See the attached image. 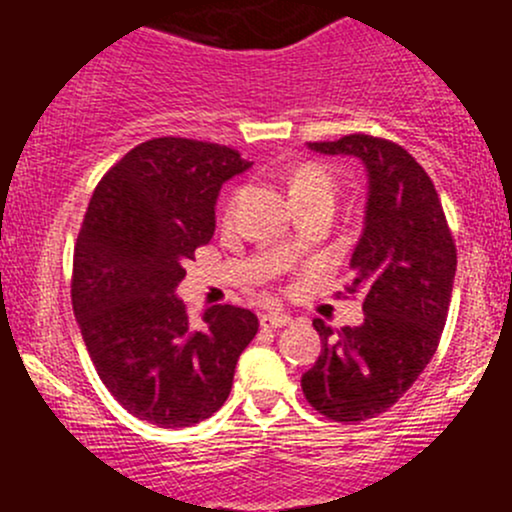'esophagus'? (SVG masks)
<instances>
[{
	"instance_id": "1",
	"label": "esophagus",
	"mask_w": 512,
	"mask_h": 512,
	"mask_svg": "<svg viewBox=\"0 0 512 512\" xmlns=\"http://www.w3.org/2000/svg\"><path fill=\"white\" fill-rule=\"evenodd\" d=\"M289 322H292V317H287V314H262L260 317V324L265 329H282Z\"/></svg>"
}]
</instances>
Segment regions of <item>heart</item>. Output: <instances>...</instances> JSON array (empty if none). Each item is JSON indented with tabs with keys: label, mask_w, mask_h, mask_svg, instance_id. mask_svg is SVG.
Segmentation results:
<instances>
[{
	"label": "heart",
	"mask_w": 512,
	"mask_h": 512,
	"mask_svg": "<svg viewBox=\"0 0 512 512\" xmlns=\"http://www.w3.org/2000/svg\"><path fill=\"white\" fill-rule=\"evenodd\" d=\"M334 190H337V185H334L332 175H329L322 165H302V168L292 175V180H289V193H292L294 200H297L299 195H309V193H332L334 195ZM235 203H237V198L232 195L225 205L227 215L235 210Z\"/></svg>",
	"instance_id": "obj_1"
}]
</instances>
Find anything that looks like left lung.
<instances>
[{
    "label": "left lung",
    "mask_w": 512,
    "mask_h": 512,
    "mask_svg": "<svg viewBox=\"0 0 512 512\" xmlns=\"http://www.w3.org/2000/svg\"><path fill=\"white\" fill-rule=\"evenodd\" d=\"M307 146L359 158L369 178L364 230L344 287V294H361L366 317L337 332L314 319L324 349L302 376L304 396L319 414L359 423L389 411L436 354L456 245L431 178L399 143L352 133Z\"/></svg>",
    "instance_id": "obj_1"
}]
</instances>
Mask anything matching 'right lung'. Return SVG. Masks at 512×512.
<instances>
[{
  "instance_id": "add662e5",
  "label": "right lung",
  "mask_w": 512,
  "mask_h": 512,
  "mask_svg": "<svg viewBox=\"0 0 512 512\" xmlns=\"http://www.w3.org/2000/svg\"><path fill=\"white\" fill-rule=\"evenodd\" d=\"M252 163L218 143L153 138L96 185L74 247L71 304L98 376L136 418L163 428L205 421L225 404L257 334L250 309L215 304L195 327L175 297L215 232V200Z\"/></svg>"
}]
</instances>
